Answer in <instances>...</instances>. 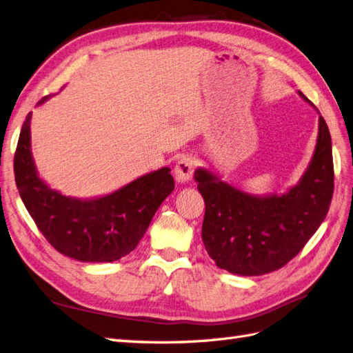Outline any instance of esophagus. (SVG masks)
<instances>
[{"label": "esophagus", "mask_w": 353, "mask_h": 353, "mask_svg": "<svg viewBox=\"0 0 353 353\" xmlns=\"http://www.w3.org/2000/svg\"><path fill=\"white\" fill-rule=\"evenodd\" d=\"M193 170H194V160L192 157H183V159H179L178 163L175 164V169H174L175 179L181 184L189 183L192 179Z\"/></svg>", "instance_id": "34e87169"}]
</instances>
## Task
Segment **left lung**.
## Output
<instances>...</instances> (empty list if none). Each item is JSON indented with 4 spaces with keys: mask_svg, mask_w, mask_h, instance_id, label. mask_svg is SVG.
Here are the masks:
<instances>
[{
    "mask_svg": "<svg viewBox=\"0 0 353 353\" xmlns=\"http://www.w3.org/2000/svg\"><path fill=\"white\" fill-rule=\"evenodd\" d=\"M316 112L314 154L299 183L285 193L260 196L228 184L207 168L194 170L205 202L202 241L217 268L241 276L278 270L301 252L325 221L334 193L332 142L325 119Z\"/></svg>",
    "mask_w": 353,
    "mask_h": 353,
    "instance_id": "8db88e82",
    "label": "left lung"
}]
</instances>
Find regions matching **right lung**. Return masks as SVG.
<instances>
[{
    "instance_id": "1",
    "label": "right lung",
    "mask_w": 353,
    "mask_h": 353,
    "mask_svg": "<svg viewBox=\"0 0 353 353\" xmlns=\"http://www.w3.org/2000/svg\"><path fill=\"white\" fill-rule=\"evenodd\" d=\"M50 98H42L37 105ZM30 123L31 113L22 125L14 152V181L45 239L60 254L83 263H112L134 250L155 211L175 189L170 169L150 172L104 196H65L37 174Z\"/></svg>"
}]
</instances>
